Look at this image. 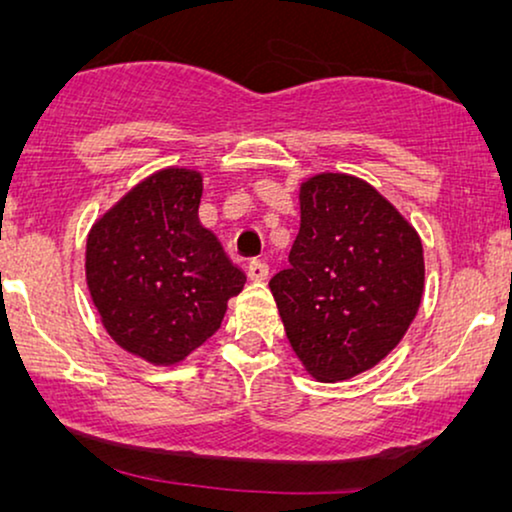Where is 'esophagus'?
<instances>
[{"instance_id":"1","label":"esophagus","mask_w":512,"mask_h":512,"mask_svg":"<svg viewBox=\"0 0 512 512\" xmlns=\"http://www.w3.org/2000/svg\"><path fill=\"white\" fill-rule=\"evenodd\" d=\"M247 275L251 282H263V279H268V265L261 261H251Z\"/></svg>"}]
</instances>
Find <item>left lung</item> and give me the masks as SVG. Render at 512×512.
Returning <instances> with one entry per match:
<instances>
[{"label":"left lung","mask_w":512,"mask_h":512,"mask_svg":"<svg viewBox=\"0 0 512 512\" xmlns=\"http://www.w3.org/2000/svg\"><path fill=\"white\" fill-rule=\"evenodd\" d=\"M289 268L270 279L286 338L319 382L377 366L408 333L424 296V249L368 181L321 172L300 184Z\"/></svg>","instance_id":"obj_1"}]
</instances>
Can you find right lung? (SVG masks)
Masks as SVG:
<instances>
[{
  "mask_svg": "<svg viewBox=\"0 0 512 512\" xmlns=\"http://www.w3.org/2000/svg\"><path fill=\"white\" fill-rule=\"evenodd\" d=\"M202 174L165 167L93 223L86 282L102 326L151 366H177L219 331L244 272L198 219Z\"/></svg>",
  "mask_w": 512,
  "mask_h": 512,
  "instance_id": "1",
  "label": "right lung"
}]
</instances>
